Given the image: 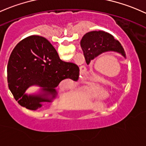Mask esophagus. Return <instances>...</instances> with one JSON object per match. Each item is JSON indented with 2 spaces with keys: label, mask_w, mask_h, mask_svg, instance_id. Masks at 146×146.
Segmentation results:
<instances>
[{
  "label": "esophagus",
  "mask_w": 146,
  "mask_h": 146,
  "mask_svg": "<svg viewBox=\"0 0 146 146\" xmlns=\"http://www.w3.org/2000/svg\"><path fill=\"white\" fill-rule=\"evenodd\" d=\"M81 67H84V69H85V67H84V66H81ZM82 71H84V70H82Z\"/></svg>",
  "instance_id": "esophagus-1"
}]
</instances>
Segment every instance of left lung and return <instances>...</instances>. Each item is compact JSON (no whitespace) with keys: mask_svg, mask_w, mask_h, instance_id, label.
I'll return each instance as SVG.
<instances>
[{"mask_svg":"<svg viewBox=\"0 0 146 146\" xmlns=\"http://www.w3.org/2000/svg\"><path fill=\"white\" fill-rule=\"evenodd\" d=\"M80 44L87 64L103 53L109 51L118 53L126 59L125 51L120 42L112 35L104 31H93L87 33L81 39Z\"/></svg>","mask_w":146,"mask_h":146,"instance_id":"obj_1","label":"left lung"}]
</instances>
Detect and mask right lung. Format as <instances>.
Here are the masks:
<instances>
[{
	"mask_svg": "<svg viewBox=\"0 0 146 146\" xmlns=\"http://www.w3.org/2000/svg\"><path fill=\"white\" fill-rule=\"evenodd\" d=\"M76 64L60 60L53 45L44 37L31 35L19 42L7 64V82L14 98L21 106L35 111L58 97L56 87L70 79L77 81ZM31 86L40 88L37 93H25Z\"/></svg>",
	"mask_w": 146,
	"mask_h": 146,
	"instance_id": "add662e5",
	"label": "right lung"
}]
</instances>
